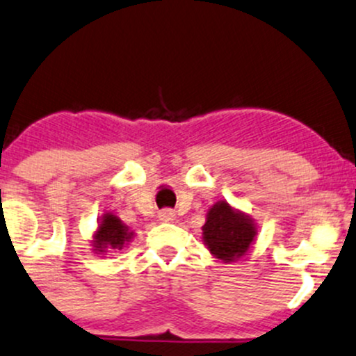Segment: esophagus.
I'll list each match as a JSON object with an SVG mask.
<instances>
[{"instance_id": "1", "label": "esophagus", "mask_w": 356, "mask_h": 356, "mask_svg": "<svg viewBox=\"0 0 356 356\" xmlns=\"http://www.w3.org/2000/svg\"><path fill=\"white\" fill-rule=\"evenodd\" d=\"M175 217H177V213H175L171 209H163L161 212L158 213V219L161 220V222H173Z\"/></svg>"}]
</instances>
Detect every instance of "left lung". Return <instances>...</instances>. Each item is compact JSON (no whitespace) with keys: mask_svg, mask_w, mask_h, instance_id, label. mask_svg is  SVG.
<instances>
[{"mask_svg":"<svg viewBox=\"0 0 356 356\" xmlns=\"http://www.w3.org/2000/svg\"><path fill=\"white\" fill-rule=\"evenodd\" d=\"M256 231L254 220L225 200L217 202L207 212L202 227V239L209 251L224 263L236 261L250 251Z\"/></svg>","mask_w":356,"mask_h":356,"instance_id":"1","label":"left lung"}]
</instances>
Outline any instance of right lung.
Here are the masks:
<instances>
[{"label": "right lung", "instance_id": "right-lung-1", "mask_svg": "<svg viewBox=\"0 0 356 356\" xmlns=\"http://www.w3.org/2000/svg\"><path fill=\"white\" fill-rule=\"evenodd\" d=\"M134 232L112 212H105L93 236V251L98 254L108 253V250H124L131 243Z\"/></svg>", "mask_w": 356, "mask_h": 356}]
</instances>
